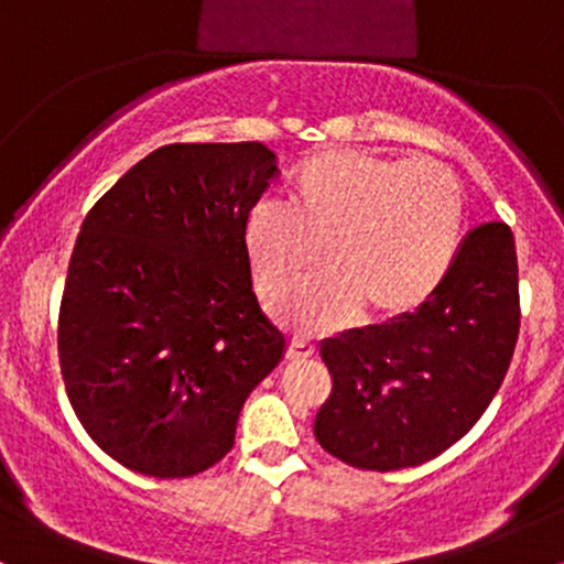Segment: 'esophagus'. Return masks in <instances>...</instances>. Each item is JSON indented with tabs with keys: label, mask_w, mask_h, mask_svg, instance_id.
I'll use <instances>...</instances> for the list:
<instances>
[{
	"label": "esophagus",
	"mask_w": 564,
	"mask_h": 564,
	"mask_svg": "<svg viewBox=\"0 0 564 564\" xmlns=\"http://www.w3.org/2000/svg\"><path fill=\"white\" fill-rule=\"evenodd\" d=\"M315 355V345L313 341L302 339V336H294L289 345V360H294V364H300V360H307Z\"/></svg>",
	"instance_id": "obj_1"
}]
</instances>
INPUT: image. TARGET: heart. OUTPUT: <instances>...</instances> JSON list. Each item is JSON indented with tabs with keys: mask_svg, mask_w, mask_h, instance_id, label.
<instances>
[{
	"mask_svg": "<svg viewBox=\"0 0 564 564\" xmlns=\"http://www.w3.org/2000/svg\"><path fill=\"white\" fill-rule=\"evenodd\" d=\"M464 215V187L440 161L328 148L296 166L289 206H251L243 241L270 300H286L321 246L328 270L291 300L289 315L328 332L360 307L373 318L419 307L456 260Z\"/></svg>",
	"mask_w": 564,
	"mask_h": 564,
	"instance_id": "1",
	"label": "heart"
}]
</instances>
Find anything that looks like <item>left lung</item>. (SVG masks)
Returning <instances> with one entry per match:
<instances>
[{"instance_id": "left-lung-1", "label": "left lung", "mask_w": 564, "mask_h": 564, "mask_svg": "<svg viewBox=\"0 0 564 564\" xmlns=\"http://www.w3.org/2000/svg\"><path fill=\"white\" fill-rule=\"evenodd\" d=\"M520 334L509 225L467 232L448 275L413 313L321 341L332 394L315 437L358 469L419 467L462 440L501 387Z\"/></svg>"}]
</instances>
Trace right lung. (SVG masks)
<instances>
[{
	"mask_svg": "<svg viewBox=\"0 0 564 564\" xmlns=\"http://www.w3.org/2000/svg\"><path fill=\"white\" fill-rule=\"evenodd\" d=\"M278 174L262 142H174L84 217L57 352L76 416L108 456L191 477L236 443L286 334L254 291L243 223Z\"/></svg>",
	"mask_w": 564,
	"mask_h": 564,
	"instance_id": "1",
	"label": "right lung"
}]
</instances>
